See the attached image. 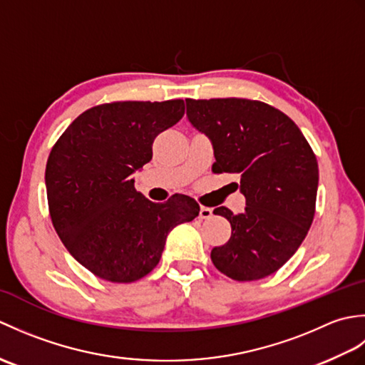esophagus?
<instances>
[{
	"mask_svg": "<svg viewBox=\"0 0 365 365\" xmlns=\"http://www.w3.org/2000/svg\"><path fill=\"white\" fill-rule=\"evenodd\" d=\"M212 216H213V208L200 207V210H199V218L200 220H208V218H212Z\"/></svg>",
	"mask_w": 365,
	"mask_h": 365,
	"instance_id": "esophagus-1",
	"label": "esophagus"
}]
</instances>
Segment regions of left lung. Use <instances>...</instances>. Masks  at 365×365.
<instances>
[{
    "instance_id": "left-lung-1",
    "label": "left lung",
    "mask_w": 365,
    "mask_h": 365,
    "mask_svg": "<svg viewBox=\"0 0 365 365\" xmlns=\"http://www.w3.org/2000/svg\"><path fill=\"white\" fill-rule=\"evenodd\" d=\"M191 125L212 141L216 174L240 175L243 213L215 208L232 235L212 262L235 281L273 274L297 252L314 221L319 165L289 115L257 100L187 98Z\"/></svg>"
}]
</instances>
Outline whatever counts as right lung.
<instances>
[{"label": "right lung", "instance_id": "right-lung-1", "mask_svg": "<svg viewBox=\"0 0 365 365\" xmlns=\"http://www.w3.org/2000/svg\"><path fill=\"white\" fill-rule=\"evenodd\" d=\"M183 114V100L98 105L53 145L45 185L54 230L75 260L105 281L149 274L169 232L199 215V204L185 195L152 202L131 177L152 160L153 139Z\"/></svg>", "mask_w": 365, "mask_h": 365}]
</instances>
